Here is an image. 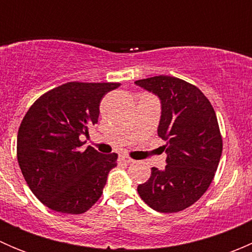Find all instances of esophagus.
<instances>
[{
    "instance_id": "1",
    "label": "esophagus",
    "mask_w": 252,
    "mask_h": 252,
    "mask_svg": "<svg viewBox=\"0 0 252 252\" xmlns=\"http://www.w3.org/2000/svg\"><path fill=\"white\" fill-rule=\"evenodd\" d=\"M119 161L123 162V163L129 164V163H133L134 159H133V158H130V157L126 156V155H121V156H119Z\"/></svg>"
}]
</instances>
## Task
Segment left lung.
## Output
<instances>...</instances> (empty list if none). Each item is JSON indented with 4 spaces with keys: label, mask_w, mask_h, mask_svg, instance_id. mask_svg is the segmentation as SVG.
<instances>
[{
    "label": "left lung",
    "mask_w": 252,
    "mask_h": 252,
    "mask_svg": "<svg viewBox=\"0 0 252 252\" xmlns=\"http://www.w3.org/2000/svg\"><path fill=\"white\" fill-rule=\"evenodd\" d=\"M135 84L161 100L157 133L167 142L166 168L152 167L138 192L157 212H179L205 194L217 171L223 149L217 116L202 91L179 78L158 75Z\"/></svg>",
    "instance_id": "1"
}]
</instances>
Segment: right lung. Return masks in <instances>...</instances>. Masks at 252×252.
I'll use <instances>...</instances> for the list:
<instances>
[{"label": "right lung", "instance_id": "1", "mask_svg": "<svg viewBox=\"0 0 252 252\" xmlns=\"http://www.w3.org/2000/svg\"><path fill=\"white\" fill-rule=\"evenodd\" d=\"M119 83L70 81L40 96L20 123L17 158L32 194L57 212L80 215L97 202L118 155L83 151L103 96Z\"/></svg>", "mask_w": 252, "mask_h": 252}]
</instances>
